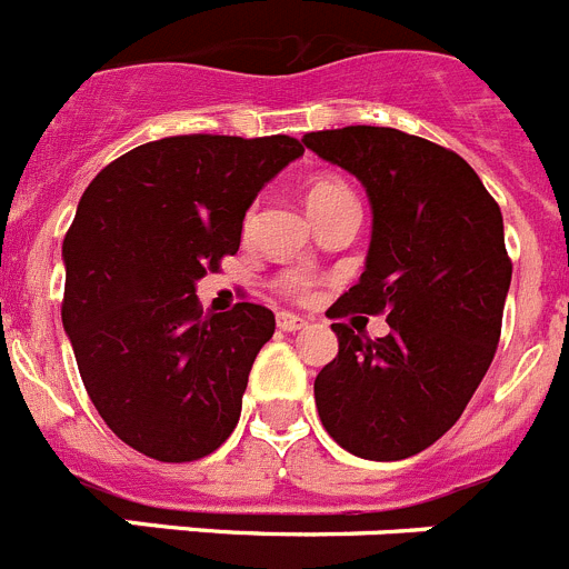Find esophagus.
<instances>
[{
	"label": "esophagus",
	"instance_id": "obj_1",
	"mask_svg": "<svg viewBox=\"0 0 569 569\" xmlns=\"http://www.w3.org/2000/svg\"><path fill=\"white\" fill-rule=\"evenodd\" d=\"M276 325H279V330H284V333H296V330L308 328V319H301V316L293 313H279L276 316Z\"/></svg>",
	"mask_w": 569,
	"mask_h": 569
}]
</instances>
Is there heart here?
Returning a JSON list of instances; mask_svg holds the SVG:
<instances>
[{
    "label": "heart",
    "mask_w": 569,
    "mask_h": 569,
    "mask_svg": "<svg viewBox=\"0 0 569 569\" xmlns=\"http://www.w3.org/2000/svg\"><path fill=\"white\" fill-rule=\"evenodd\" d=\"M305 202H308L310 213H316V210H325V208H330V204L353 202V190H350V184H347L341 176L321 173L308 182V190H305ZM276 288H279L284 296H293V299H299V296L308 293L310 281L305 273H284V276H279Z\"/></svg>",
    "instance_id": "1"
}]
</instances>
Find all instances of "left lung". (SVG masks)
Masks as SVG:
<instances>
[{
    "instance_id": "1",
    "label": "left lung",
    "mask_w": 569,
    "mask_h": 569,
    "mask_svg": "<svg viewBox=\"0 0 569 569\" xmlns=\"http://www.w3.org/2000/svg\"><path fill=\"white\" fill-rule=\"evenodd\" d=\"M305 144L373 208L365 273L328 316L390 325L376 341L330 325L339 356L316 376L319 419L359 459H410L459 421L499 347L512 276L501 210L459 153L421 136L350 124Z\"/></svg>"
}]
</instances>
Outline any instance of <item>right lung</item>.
I'll use <instances>...</instances> for the list:
<instances>
[{
	"label": "right lung",
	"mask_w": 569,
	"mask_h": 569,
	"mask_svg": "<svg viewBox=\"0 0 569 569\" xmlns=\"http://www.w3.org/2000/svg\"><path fill=\"white\" fill-rule=\"evenodd\" d=\"M305 153L293 136H168L88 184L62 244V325L90 401L156 461L222 447L276 319L239 301L202 313L196 281L241 241L256 193Z\"/></svg>",
	"instance_id": "add662e5"
}]
</instances>
